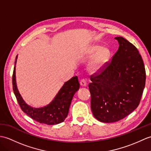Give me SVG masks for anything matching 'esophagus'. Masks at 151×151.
<instances>
[{
    "mask_svg": "<svg viewBox=\"0 0 151 151\" xmlns=\"http://www.w3.org/2000/svg\"><path fill=\"white\" fill-rule=\"evenodd\" d=\"M80 86H83V87H86L87 86V82L86 81V80L83 79V78L80 80Z\"/></svg>",
    "mask_w": 151,
    "mask_h": 151,
    "instance_id": "1",
    "label": "esophagus"
}]
</instances>
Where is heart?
I'll list each match as a JSON object with an SVG mask.
<instances>
[{
    "label": "heart",
    "instance_id": "b5f03b06",
    "mask_svg": "<svg viewBox=\"0 0 151 151\" xmlns=\"http://www.w3.org/2000/svg\"><path fill=\"white\" fill-rule=\"evenodd\" d=\"M94 57L92 59L89 65V69L91 72L95 73L99 71L109 60L111 52L107 47H101L99 45H91L86 52V55L88 57Z\"/></svg>",
    "mask_w": 151,
    "mask_h": 151
}]
</instances>
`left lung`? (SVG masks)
I'll use <instances>...</instances> for the list:
<instances>
[{
	"label": "left lung",
	"instance_id": "left-lung-1",
	"mask_svg": "<svg viewBox=\"0 0 151 151\" xmlns=\"http://www.w3.org/2000/svg\"><path fill=\"white\" fill-rule=\"evenodd\" d=\"M116 52L100 71L91 75L89 89L93 116L104 123L122 120L136 109L144 89V64L134 45L122 37Z\"/></svg>",
	"mask_w": 151,
	"mask_h": 151
}]
</instances>
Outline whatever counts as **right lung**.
<instances>
[{"mask_svg": "<svg viewBox=\"0 0 151 151\" xmlns=\"http://www.w3.org/2000/svg\"><path fill=\"white\" fill-rule=\"evenodd\" d=\"M17 59V56L15 65ZM15 67H14L13 73V89L21 109L30 118L40 124L56 125L64 122L68 114L73 97L80 87L78 77L73 76L65 82L50 104L43 107L35 108L27 105L19 93L16 83Z\"/></svg>", "mask_w": 151, "mask_h": 151, "instance_id": "obj_1", "label": "right lung"}]
</instances>
